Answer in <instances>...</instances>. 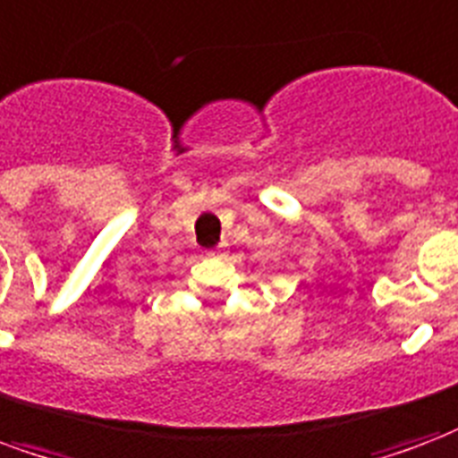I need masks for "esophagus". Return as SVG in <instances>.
Wrapping results in <instances>:
<instances>
[{"mask_svg":"<svg viewBox=\"0 0 458 458\" xmlns=\"http://www.w3.org/2000/svg\"><path fill=\"white\" fill-rule=\"evenodd\" d=\"M208 255H213V257H225V247L220 245L218 250H211V252H208Z\"/></svg>","mask_w":458,"mask_h":458,"instance_id":"obj_1","label":"esophagus"}]
</instances>
